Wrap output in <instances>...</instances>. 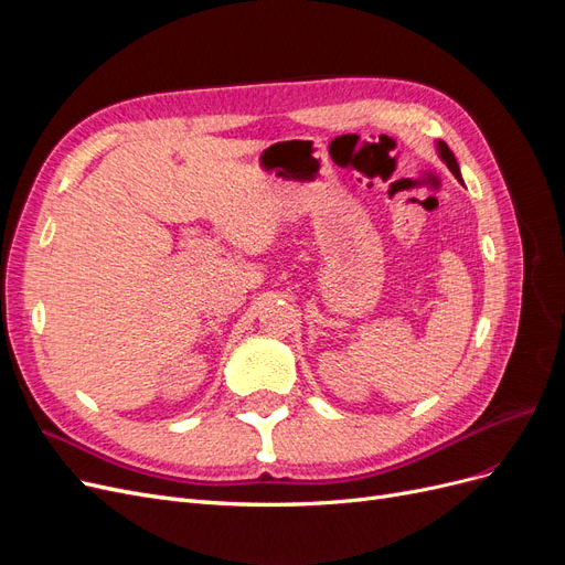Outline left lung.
Segmentation results:
<instances>
[{
    "instance_id": "8db88e82",
    "label": "left lung",
    "mask_w": 565,
    "mask_h": 565,
    "mask_svg": "<svg viewBox=\"0 0 565 565\" xmlns=\"http://www.w3.org/2000/svg\"><path fill=\"white\" fill-rule=\"evenodd\" d=\"M436 150H438L440 160L446 162V164H448V169H450V172L455 174V179H459V181H461V174H459V164H457V160H455V156H452V150L448 148V143L438 141V143H436Z\"/></svg>"
}]
</instances>
